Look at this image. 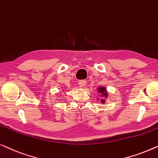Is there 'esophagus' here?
<instances>
[{"label": "esophagus", "instance_id": "obj_1", "mask_svg": "<svg viewBox=\"0 0 158 158\" xmlns=\"http://www.w3.org/2000/svg\"><path fill=\"white\" fill-rule=\"evenodd\" d=\"M79 86H81V87H83V86H86V81H84V80H80V81H79Z\"/></svg>", "mask_w": 158, "mask_h": 158}]
</instances>
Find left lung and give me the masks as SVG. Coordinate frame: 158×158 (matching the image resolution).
I'll use <instances>...</instances> for the list:
<instances>
[{
    "mask_svg": "<svg viewBox=\"0 0 158 158\" xmlns=\"http://www.w3.org/2000/svg\"><path fill=\"white\" fill-rule=\"evenodd\" d=\"M98 89H99L98 92H100L104 97H107V92H106L105 88L103 87V86H102V87H99ZM101 102L104 103V102H105V100H104V99H102L101 100Z\"/></svg>",
    "mask_w": 158,
    "mask_h": 158,
    "instance_id": "left-lung-1",
    "label": "left lung"
}]
</instances>
